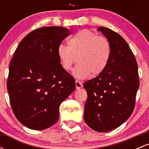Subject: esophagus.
<instances>
[{"label":"esophagus","instance_id":"esophagus-1","mask_svg":"<svg viewBox=\"0 0 149 149\" xmlns=\"http://www.w3.org/2000/svg\"><path fill=\"white\" fill-rule=\"evenodd\" d=\"M83 87V84L81 83V82L78 81V80H76V89H80Z\"/></svg>","mask_w":149,"mask_h":149}]
</instances>
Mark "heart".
<instances>
[{
  "mask_svg": "<svg viewBox=\"0 0 149 149\" xmlns=\"http://www.w3.org/2000/svg\"><path fill=\"white\" fill-rule=\"evenodd\" d=\"M111 47L105 37L99 36L89 30L78 31L67 40V47L58 46L57 55L61 67L71 70L73 64L78 62L73 70L76 78L84 79L91 75L98 76L107 68L110 60Z\"/></svg>",
  "mask_w": 149,
  "mask_h": 149,
  "instance_id": "obj_1",
  "label": "heart"
}]
</instances>
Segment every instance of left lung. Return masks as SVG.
I'll use <instances>...</instances> for the list:
<instances>
[{
    "label": "left lung",
    "instance_id": "obj_1",
    "mask_svg": "<svg viewBox=\"0 0 149 149\" xmlns=\"http://www.w3.org/2000/svg\"><path fill=\"white\" fill-rule=\"evenodd\" d=\"M111 47L107 68L83 84L88 93L84 120L94 130L105 132L118 127L131 116L139 87L138 66L124 38L113 31L97 29Z\"/></svg>",
    "mask_w": 149,
    "mask_h": 149
}]
</instances>
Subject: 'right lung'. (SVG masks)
<instances>
[{
    "label": "right lung",
    "mask_w": 149,
    "mask_h": 149,
    "mask_svg": "<svg viewBox=\"0 0 149 149\" xmlns=\"http://www.w3.org/2000/svg\"><path fill=\"white\" fill-rule=\"evenodd\" d=\"M71 33L61 26L38 29L24 38L13 54L7 83L10 104L29 129L41 130L56 123L59 106L76 88L57 55L58 46Z\"/></svg>",
    "instance_id": "1"
}]
</instances>
